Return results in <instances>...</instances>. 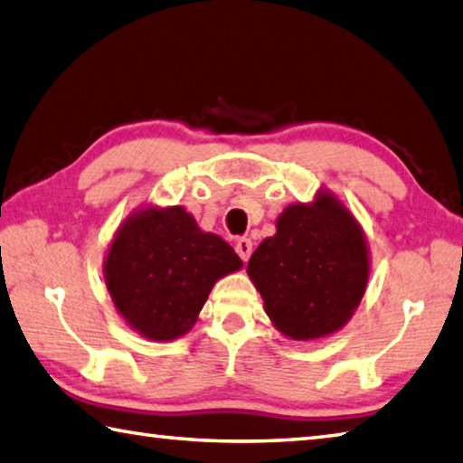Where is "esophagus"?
Segmentation results:
<instances>
[{"label":"esophagus","mask_w":463,"mask_h":463,"mask_svg":"<svg viewBox=\"0 0 463 463\" xmlns=\"http://www.w3.org/2000/svg\"><path fill=\"white\" fill-rule=\"evenodd\" d=\"M235 251H238L240 258L243 261H248L250 256H251V240L250 238H241L235 241Z\"/></svg>","instance_id":"34e87169"}]
</instances>
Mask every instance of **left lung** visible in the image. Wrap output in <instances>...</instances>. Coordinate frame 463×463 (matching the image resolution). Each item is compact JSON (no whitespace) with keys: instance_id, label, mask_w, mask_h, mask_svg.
Listing matches in <instances>:
<instances>
[{"instance_id":"left-lung-1","label":"left lung","mask_w":463,"mask_h":463,"mask_svg":"<svg viewBox=\"0 0 463 463\" xmlns=\"http://www.w3.org/2000/svg\"><path fill=\"white\" fill-rule=\"evenodd\" d=\"M248 276L286 338H326L353 318L367 290V235L333 191L318 189L312 202L278 215L276 233L248 261Z\"/></svg>"}]
</instances>
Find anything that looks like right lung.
Instances as JSON below:
<instances>
[{
    "label": "right lung",
    "mask_w": 463,
    "mask_h": 463,
    "mask_svg": "<svg viewBox=\"0 0 463 463\" xmlns=\"http://www.w3.org/2000/svg\"><path fill=\"white\" fill-rule=\"evenodd\" d=\"M241 266L185 207L146 203L112 235L102 276L120 318L143 338L169 343L194 328L215 282Z\"/></svg>",
    "instance_id": "add662e5"
}]
</instances>
